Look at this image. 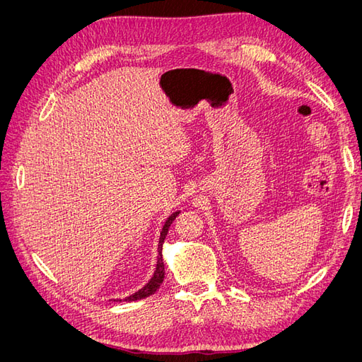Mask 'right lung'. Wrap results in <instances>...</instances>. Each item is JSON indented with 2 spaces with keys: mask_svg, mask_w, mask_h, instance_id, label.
<instances>
[{
  "mask_svg": "<svg viewBox=\"0 0 362 362\" xmlns=\"http://www.w3.org/2000/svg\"><path fill=\"white\" fill-rule=\"evenodd\" d=\"M181 211L177 210L175 213H172L168 218L166 222H164L163 228H161V233H160V238H158V254H157V264H156V270H154V275L151 276V279L145 284L144 287H141L139 291L133 293L131 296H127V298L124 300H128V302H133V300H140V299H145L148 298V296L154 294L160 286L161 282L164 279V262H163V243H164V238H166L168 235V231L169 228L172 225V222L175 221V217H177ZM116 300H120V299H116Z\"/></svg>",
  "mask_w": 362,
  "mask_h": 362,
  "instance_id": "1",
  "label": "right lung"
}]
</instances>
